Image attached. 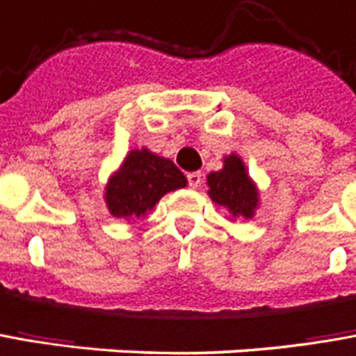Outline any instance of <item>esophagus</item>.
Returning a JSON list of instances; mask_svg holds the SVG:
<instances>
[{
  "label": "esophagus",
  "instance_id": "esophagus-1",
  "mask_svg": "<svg viewBox=\"0 0 356 356\" xmlns=\"http://www.w3.org/2000/svg\"><path fill=\"white\" fill-rule=\"evenodd\" d=\"M186 181H188L191 188H198V186L202 185V173L200 171H193V173L186 175Z\"/></svg>",
  "mask_w": 356,
  "mask_h": 356
}]
</instances>
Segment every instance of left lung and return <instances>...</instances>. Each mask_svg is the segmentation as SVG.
Listing matches in <instances>:
<instances>
[{"label": "left lung", "mask_w": 356, "mask_h": 356, "mask_svg": "<svg viewBox=\"0 0 356 356\" xmlns=\"http://www.w3.org/2000/svg\"><path fill=\"white\" fill-rule=\"evenodd\" d=\"M208 195L218 206H223L233 218H252L258 206V191L248 177L245 163L231 154L223 160V170L208 175Z\"/></svg>", "instance_id": "obj_1"}]
</instances>
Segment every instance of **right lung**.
Instances as JSON below:
<instances>
[{
	"instance_id": "right-lung-1",
	"label": "right lung",
	"mask_w": 356,
	"mask_h": 356,
	"mask_svg": "<svg viewBox=\"0 0 356 356\" xmlns=\"http://www.w3.org/2000/svg\"><path fill=\"white\" fill-rule=\"evenodd\" d=\"M186 185V177L171 160L150 150H133L106 188L109 213L115 218H140L161 196Z\"/></svg>"
}]
</instances>
